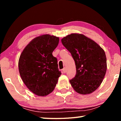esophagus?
<instances>
[{
  "label": "esophagus",
  "instance_id": "esophagus-1",
  "mask_svg": "<svg viewBox=\"0 0 121 121\" xmlns=\"http://www.w3.org/2000/svg\"><path fill=\"white\" fill-rule=\"evenodd\" d=\"M62 71H63V73H66V68H64L63 69H62Z\"/></svg>",
  "mask_w": 121,
  "mask_h": 121
}]
</instances>
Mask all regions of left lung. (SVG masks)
Segmentation results:
<instances>
[{"mask_svg":"<svg viewBox=\"0 0 121 121\" xmlns=\"http://www.w3.org/2000/svg\"><path fill=\"white\" fill-rule=\"evenodd\" d=\"M61 42L75 62L76 74L69 81L73 90L81 95L92 93L101 85L107 70L105 51L83 34L68 35Z\"/></svg>","mask_w":121,"mask_h":121,"instance_id":"obj_1","label":"left lung"}]
</instances>
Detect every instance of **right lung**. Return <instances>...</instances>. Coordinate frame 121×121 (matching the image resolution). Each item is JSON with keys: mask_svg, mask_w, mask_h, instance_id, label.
Instances as JSON below:
<instances>
[{"mask_svg": "<svg viewBox=\"0 0 121 121\" xmlns=\"http://www.w3.org/2000/svg\"><path fill=\"white\" fill-rule=\"evenodd\" d=\"M59 38L48 34L33 39L22 51L19 70L24 84L32 93L44 97L54 90L61 75L52 55Z\"/></svg>", "mask_w": 121, "mask_h": 121, "instance_id": "1", "label": "right lung"}]
</instances>
